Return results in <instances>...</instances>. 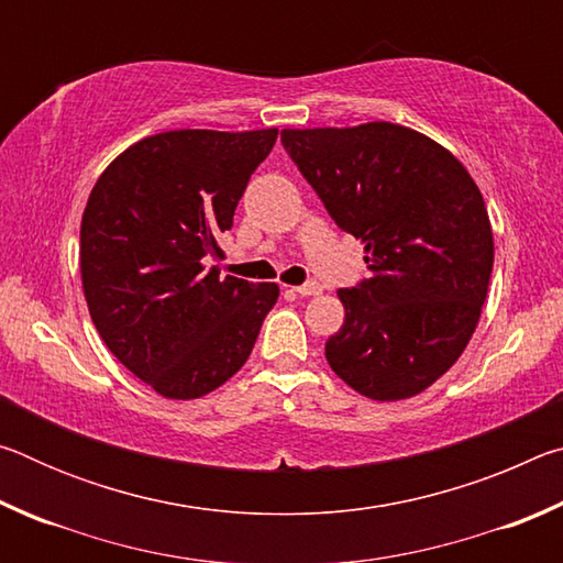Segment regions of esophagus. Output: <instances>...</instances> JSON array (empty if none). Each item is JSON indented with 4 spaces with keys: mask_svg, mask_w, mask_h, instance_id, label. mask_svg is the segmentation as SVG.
<instances>
[{
    "mask_svg": "<svg viewBox=\"0 0 563 563\" xmlns=\"http://www.w3.org/2000/svg\"><path fill=\"white\" fill-rule=\"evenodd\" d=\"M298 295H302V298H310V295H320L322 288L318 283H305V285H298V288H292Z\"/></svg>",
    "mask_w": 563,
    "mask_h": 563,
    "instance_id": "obj_1",
    "label": "esophagus"
}]
</instances>
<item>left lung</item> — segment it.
<instances>
[{"label": "left lung", "mask_w": 563, "mask_h": 563, "mask_svg": "<svg viewBox=\"0 0 563 563\" xmlns=\"http://www.w3.org/2000/svg\"><path fill=\"white\" fill-rule=\"evenodd\" d=\"M280 141L332 221L365 243L369 278L338 290L332 373L379 402L419 395L460 360L487 300L494 238L479 188L399 123L283 129Z\"/></svg>", "instance_id": "8db88e82"}]
</instances>
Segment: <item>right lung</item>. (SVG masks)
<instances>
[{"label":"right lung","mask_w":563,"mask_h":563,"mask_svg":"<svg viewBox=\"0 0 563 563\" xmlns=\"http://www.w3.org/2000/svg\"><path fill=\"white\" fill-rule=\"evenodd\" d=\"M278 129H180L111 161L81 216V285L101 340L161 397L196 399L245 365L275 283L221 278L216 238Z\"/></svg>","instance_id":"1"}]
</instances>
